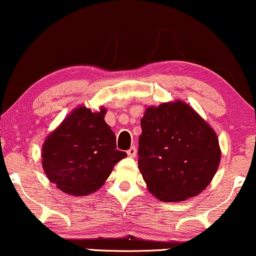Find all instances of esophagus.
<instances>
[{
	"label": "esophagus",
	"mask_w": 256,
	"mask_h": 256,
	"mask_svg": "<svg viewBox=\"0 0 256 256\" xmlns=\"http://www.w3.org/2000/svg\"><path fill=\"white\" fill-rule=\"evenodd\" d=\"M136 152H138V150H136V147L133 146V147H130V148H129V150H127V154H128L129 156L134 158L135 156H136Z\"/></svg>",
	"instance_id": "1"
}]
</instances>
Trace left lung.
Returning a JSON list of instances; mask_svg holds the SVG:
<instances>
[{
  "instance_id": "obj_1",
  "label": "left lung",
  "mask_w": 256,
  "mask_h": 256,
  "mask_svg": "<svg viewBox=\"0 0 256 256\" xmlns=\"http://www.w3.org/2000/svg\"><path fill=\"white\" fill-rule=\"evenodd\" d=\"M138 170L162 202H182L210 184L220 162L214 129L182 100L150 106L141 118Z\"/></svg>"
}]
</instances>
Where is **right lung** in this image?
<instances>
[{"mask_svg":"<svg viewBox=\"0 0 256 256\" xmlns=\"http://www.w3.org/2000/svg\"><path fill=\"white\" fill-rule=\"evenodd\" d=\"M106 110L78 106L42 144V167L56 188L72 196L97 191L114 166L127 156L116 150V136L104 121Z\"/></svg>","mask_w":256,"mask_h":256,"instance_id":"right-lung-1","label":"right lung"}]
</instances>
